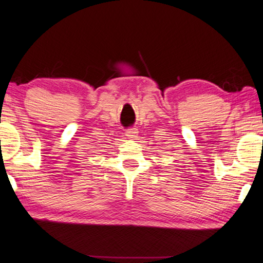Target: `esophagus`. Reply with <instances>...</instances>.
Returning <instances> with one entry per match:
<instances>
[{"label":"esophagus","instance_id":"34e87169","mask_svg":"<svg viewBox=\"0 0 263 263\" xmlns=\"http://www.w3.org/2000/svg\"><path fill=\"white\" fill-rule=\"evenodd\" d=\"M138 135V130L137 128H128L125 132V136L127 138H130V139H133V138H136Z\"/></svg>","mask_w":263,"mask_h":263}]
</instances>
